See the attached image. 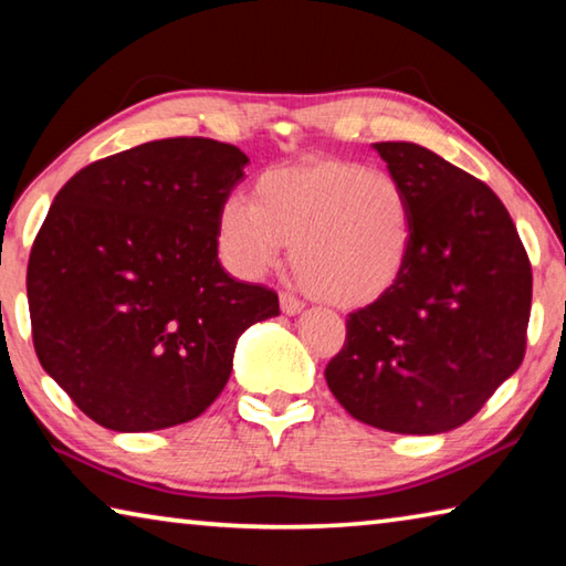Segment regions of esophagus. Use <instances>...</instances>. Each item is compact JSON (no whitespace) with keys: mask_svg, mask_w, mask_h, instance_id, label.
I'll use <instances>...</instances> for the list:
<instances>
[{"mask_svg":"<svg viewBox=\"0 0 566 566\" xmlns=\"http://www.w3.org/2000/svg\"><path fill=\"white\" fill-rule=\"evenodd\" d=\"M280 306H282L284 314H290V317H294V314H300L304 310V304L296 300L294 294H290V292H282L280 294Z\"/></svg>","mask_w":566,"mask_h":566,"instance_id":"esophagus-1","label":"esophagus"}]
</instances>
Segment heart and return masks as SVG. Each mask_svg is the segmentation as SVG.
<instances>
[{
	"instance_id": "b5f03b06",
	"label": "heart",
	"mask_w": 566,
	"mask_h": 566,
	"mask_svg": "<svg viewBox=\"0 0 566 566\" xmlns=\"http://www.w3.org/2000/svg\"><path fill=\"white\" fill-rule=\"evenodd\" d=\"M219 252L234 274L260 280L294 244L310 294L339 310L395 290L411 252V202L397 177L339 157L266 169L247 197L219 209Z\"/></svg>"
}]
</instances>
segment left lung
I'll use <instances>...</instances> for the list:
<instances>
[{
  "label": "left lung",
  "mask_w": 566,
  "mask_h": 566,
  "mask_svg": "<svg viewBox=\"0 0 566 566\" xmlns=\"http://www.w3.org/2000/svg\"><path fill=\"white\" fill-rule=\"evenodd\" d=\"M411 202L395 290L349 314L324 377L354 419L397 434L462 427L524 359L532 264L500 197L411 142H377Z\"/></svg>",
  "instance_id": "1"
}]
</instances>
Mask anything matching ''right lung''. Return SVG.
I'll list each match as a JSON object with an SVG mask.
<instances>
[{
	"label": "right lung",
	"mask_w": 566,
	"mask_h": 566,
	"mask_svg": "<svg viewBox=\"0 0 566 566\" xmlns=\"http://www.w3.org/2000/svg\"><path fill=\"white\" fill-rule=\"evenodd\" d=\"M247 155L224 142H147L76 171L27 266L36 357L112 432L195 419L232 375L237 339L280 314L217 256L219 209Z\"/></svg>",
	"instance_id": "obj_1"
}]
</instances>
